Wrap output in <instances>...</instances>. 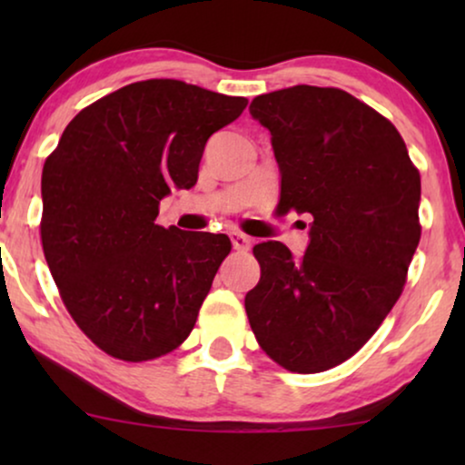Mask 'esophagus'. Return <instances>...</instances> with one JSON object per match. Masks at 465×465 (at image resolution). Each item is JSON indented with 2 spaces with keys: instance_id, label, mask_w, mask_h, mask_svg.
Returning a JSON list of instances; mask_svg holds the SVG:
<instances>
[{
  "instance_id": "esophagus-1",
  "label": "esophagus",
  "mask_w": 465,
  "mask_h": 465,
  "mask_svg": "<svg viewBox=\"0 0 465 465\" xmlns=\"http://www.w3.org/2000/svg\"><path fill=\"white\" fill-rule=\"evenodd\" d=\"M231 241H232V247L237 252H247L252 247V239L239 231H231Z\"/></svg>"
}]
</instances>
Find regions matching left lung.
<instances>
[{
	"label": "left lung",
	"instance_id": "1",
	"mask_svg": "<svg viewBox=\"0 0 465 465\" xmlns=\"http://www.w3.org/2000/svg\"><path fill=\"white\" fill-rule=\"evenodd\" d=\"M271 133L279 212L309 213V245L253 247L245 311L266 355L313 374L351 358L402 294L421 226V177L390 120L341 88L298 84L250 105Z\"/></svg>",
	"mask_w": 465,
	"mask_h": 465
}]
</instances>
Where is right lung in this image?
I'll return each mask as SVG.
<instances>
[{"instance_id": "right-lung-1", "label": "right lung", "mask_w": 465, "mask_h": 465, "mask_svg": "<svg viewBox=\"0 0 465 465\" xmlns=\"http://www.w3.org/2000/svg\"><path fill=\"white\" fill-rule=\"evenodd\" d=\"M245 105L135 82L84 107L44 163V256L69 315L112 358H161L193 332L231 239L158 226V203L194 186L207 139Z\"/></svg>"}]
</instances>
